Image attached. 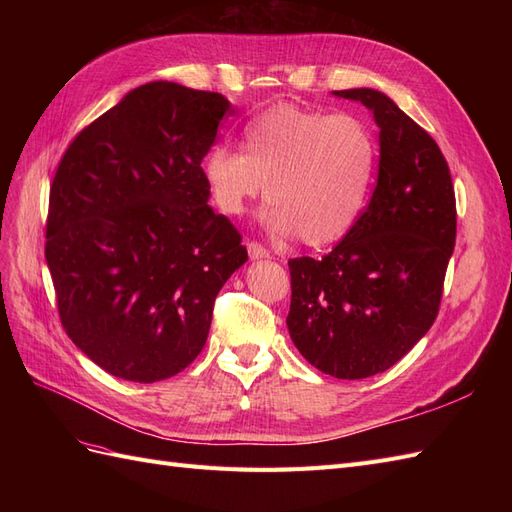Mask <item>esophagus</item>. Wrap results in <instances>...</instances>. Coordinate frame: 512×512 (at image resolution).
<instances>
[{
  "instance_id": "obj_1",
  "label": "esophagus",
  "mask_w": 512,
  "mask_h": 512,
  "mask_svg": "<svg viewBox=\"0 0 512 512\" xmlns=\"http://www.w3.org/2000/svg\"><path fill=\"white\" fill-rule=\"evenodd\" d=\"M247 254H250V258H254V260H258V258H269V256H271L267 247H262V245L256 243V241L247 243Z\"/></svg>"
}]
</instances>
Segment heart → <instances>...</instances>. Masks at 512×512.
I'll return each mask as SVG.
<instances>
[{"mask_svg": "<svg viewBox=\"0 0 512 512\" xmlns=\"http://www.w3.org/2000/svg\"><path fill=\"white\" fill-rule=\"evenodd\" d=\"M378 166L374 130L350 113L275 104L243 130V153L215 145L203 160L213 205L243 215L267 194L262 222L307 245L344 239L367 205Z\"/></svg>", "mask_w": 512, "mask_h": 512, "instance_id": "b5f03b06", "label": "heart"}]
</instances>
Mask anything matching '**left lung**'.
Instances as JSON below:
<instances>
[{"label":"left lung","mask_w":512,"mask_h":512,"mask_svg":"<svg viewBox=\"0 0 512 512\" xmlns=\"http://www.w3.org/2000/svg\"><path fill=\"white\" fill-rule=\"evenodd\" d=\"M380 128L378 183L333 252L288 260L294 346L324 374L361 380L393 367L438 316L457 235L451 170L438 143L376 89L333 91Z\"/></svg>","instance_id":"1"}]
</instances>
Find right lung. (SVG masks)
<instances>
[{
	"label": "right lung",
	"mask_w": 512,
	"mask_h": 512,
	"mask_svg": "<svg viewBox=\"0 0 512 512\" xmlns=\"http://www.w3.org/2000/svg\"><path fill=\"white\" fill-rule=\"evenodd\" d=\"M228 111L215 91L141 85L55 170L44 256L61 327L115 378L149 384L188 367L247 260L239 230L207 205L200 166Z\"/></svg>",
	"instance_id": "add662e5"
}]
</instances>
